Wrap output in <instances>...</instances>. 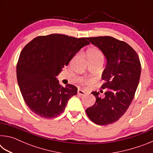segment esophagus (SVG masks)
Wrapping results in <instances>:
<instances>
[{
	"label": "esophagus",
	"mask_w": 153,
	"mask_h": 153,
	"mask_svg": "<svg viewBox=\"0 0 153 153\" xmlns=\"http://www.w3.org/2000/svg\"><path fill=\"white\" fill-rule=\"evenodd\" d=\"M77 94L79 96H83L85 94V92L81 89H78V90H77Z\"/></svg>",
	"instance_id": "34e87169"
}]
</instances>
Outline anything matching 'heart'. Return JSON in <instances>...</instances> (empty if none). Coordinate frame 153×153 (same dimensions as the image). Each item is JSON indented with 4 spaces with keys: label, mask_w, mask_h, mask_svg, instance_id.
<instances>
[{
    "label": "heart",
    "mask_w": 153,
    "mask_h": 153,
    "mask_svg": "<svg viewBox=\"0 0 153 153\" xmlns=\"http://www.w3.org/2000/svg\"><path fill=\"white\" fill-rule=\"evenodd\" d=\"M86 58L88 61H103L104 56H103L101 51L97 48H90L86 53ZM80 84H86V81L84 79H80Z\"/></svg>",
    "instance_id": "b5f03b06"
}]
</instances>
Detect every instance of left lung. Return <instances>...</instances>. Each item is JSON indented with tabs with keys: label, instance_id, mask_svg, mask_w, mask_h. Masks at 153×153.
I'll return each instance as SVG.
<instances>
[{
	"label": "left lung",
	"instance_id": "8db88e82",
	"mask_svg": "<svg viewBox=\"0 0 153 153\" xmlns=\"http://www.w3.org/2000/svg\"><path fill=\"white\" fill-rule=\"evenodd\" d=\"M107 59L102 79L107 88L104 97L99 92H92L96 102L86 110L90 120L105 126L120 120L126 112L135 95L141 74V65L138 54L128 44L111 36L88 38Z\"/></svg>",
	"mask_w": 153,
	"mask_h": 153
}]
</instances>
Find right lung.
I'll use <instances>...</instances> for the list:
<instances>
[{"instance_id":"add662e5","label":"right lung","mask_w":153,"mask_h":153,"mask_svg":"<svg viewBox=\"0 0 153 153\" xmlns=\"http://www.w3.org/2000/svg\"><path fill=\"white\" fill-rule=\"evenodd\" d=\"M86 39L53 33L38 36L23 48L17 65V82L24 101L36 115L57 117L77 94L76 86L63 87L56 77L80 49L89 45Z\"/></svg>"}]
</instances>
